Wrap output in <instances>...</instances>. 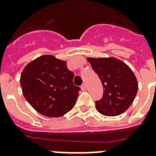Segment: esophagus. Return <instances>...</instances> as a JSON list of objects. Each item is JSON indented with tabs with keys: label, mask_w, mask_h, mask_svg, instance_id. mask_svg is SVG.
<instances>
[{
	"label": "esophagus",
	"mask_w": 156,
	"mask_h": 156,
	"mask_svg": "<svg viewBox=\"0 0 156 156\" xmlns=\"http://www.w3.org/2000/svg\"><path fill=\"white\" fill-rule=\"evenodd\" d=\"M81 89H82L83 91H86L87 85H86V84H85V83H83V84H82V86H81Z\"/></svg>",
	"instance_id": "1"
}]
</instances>
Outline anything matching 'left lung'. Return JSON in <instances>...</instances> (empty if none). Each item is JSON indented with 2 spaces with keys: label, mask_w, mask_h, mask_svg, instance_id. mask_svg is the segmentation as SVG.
Here are the masks:
<instances>
[{
  "label": "left lung",
  "mask_w": 156,
  "mask_h": 156,
  "mask_svg": "<svg viewBox=\"0 0 156 156\" xmlns=\"http://www.w3.org/2000/svg\"><path fill=\"white\" fill-rule=\"evenodd\" d=\"M87 60L104 87L103 97L96 101L97 111L105 116H117L125 112L133 102L138 90L133 70L115 57H88Z\"/></svg>",
  "instance_id": "left-lung-1"
}]
</instances>
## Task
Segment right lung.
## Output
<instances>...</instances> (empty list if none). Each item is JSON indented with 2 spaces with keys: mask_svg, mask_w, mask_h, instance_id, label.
Instances as JSON below:
<instances>
[{
  "mask_svg": "<svg viewBox=\"0 0 156 156\" xmlns=\"http://www.w3.org/2000/svg\"><path fill=\"white\" fill-rule=\"evenodd\" d=\"M67 62L51 55L26 65L20 76L23 96L33 109L51 118L63 116L73 109L80 87L73 83L74 74Z\"/></svg>",
  "mask_w": 156,
  "mask_h": 156,
  "instance_id": "1",
  "label": "right lung"
}]
</instances>
